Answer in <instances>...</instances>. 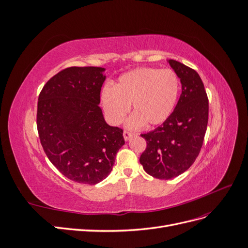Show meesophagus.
Returning <instances> with one entry per match:
<instances>
[{
	"label": "esophagus",
	"instance_id": "esophagus-1",
	"mask_svg": "<svg viewBox=\"0 0 248 248\" xmlns=\"http://www.w3.org/2000/svg\"><path fill=\"white\" fill-rule=\"evenodd\" d=\"M123 136H124L125 140H128L131 137H133V136H134V133H133V132H130V131L124 130V132H123Z\"/></svg>",
	"mask_w": 248,
	"mask_h": 248
}]
</instances>
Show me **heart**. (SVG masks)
Masks as SVG:
<instances>
[{
    "label": "heart",
    "mask_w": 248,
    "mask_h": 248,
    "mask_svg": "<svg viewBox=\"0 0 248 248\" xmlns=\"http://www.w3.org/2000/svg\"><path fill=\"white\" fill-rule=\"evenodd\" d=\"M179 92L180 80L175 71L141 67L120 77L114 88L104 87L101 100L114 124L123 121L132 104L134 114L127 125L134 129L145 123L155 126L167 121L175 108Z\"/></svg>",
    "instance_id": "b5f03b06"
}]
</instances>
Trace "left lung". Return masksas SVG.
I'll use <instances>...</instances> for the list:
<instances>
[{"label": "left lung", "mask_w": 248, "mask_h": 248, "mask_svg": "<svg viewBox=\"0 0 248 248\" xmlns=\"http://www.w3.org/2000/svg\"><path fill=\"white\" fill-rule=\"evenodd\" d=\"M169 63L181 80L182 93L167 121L140 134L147 147L140 162L147 174L161 180L181 175L196 161L209 116L208 96L198 72L175 60Z\"/></svg>", "instance_id": "8db88e82"}]
</instances>
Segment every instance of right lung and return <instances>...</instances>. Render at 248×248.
<instances>
[{
    "mask_svg": "<svg viewBox=\"0 0 248 248\" xmlns=\"http://www.w3.org/2000/svg\"><path fill=\"white\" fill-rule=\"evenodd\" d=\"M102 71L91 66L61 70L44 85L37 104V130L47 158L81 184L106 179L125 144L123 129L108 125L99 107Z\"/></svg>",
    "mask_w": 248,
    "mask_h": 248,
    "instance_id": "1",
    "label": "right lung"
}]
</instances>
